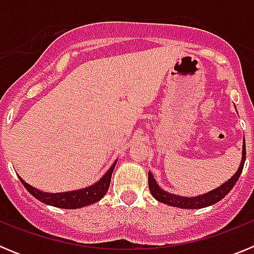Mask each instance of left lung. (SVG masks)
I'll list each match as a JSON object with an SVG mask.
<instances>
[{"instance_id":"left-lung-1","label":"left lung","mask_w":254,"mask_h":254,"mask_svg":"<svg viewBox=\"0 0 254 254\" xmlns=\"http://www.w3.org/2000/svg\"><path fill=\"white\" fill-rule=\"evenodd\" d=\"M244 161H246V140H243V151H242V161L241 165L238 168L237 173L232 178L229 179L228 182H225L224 185H221L220 187L215 188L214 190H210L207 193L201 194V196L196 197H182L177 196V194H172L167 190H161L158 186L156 181L154 179V176L149 172V188L150 192H151L152 196L158 199L159 202L167 203L169 206H174V207L179 208H202L207 207V206L214 205V203L219 202L220 199H223L226 194L232 190V188L234 187L235 183L238 182L239 177L242 174V170L244 167Z\"/></svg>"}]
</instances>
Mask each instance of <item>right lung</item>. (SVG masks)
I'll return each instance as SVG.
<instances>
[{"mask_svg":"<svg viewBox=\"0 0 254 254\" xmlns=\"http://www.w3.org/2000/svg\"><path fill=\"white\" fill-rule=\"evenodd\" d=\"M116 163L117 161H114L111 169L108 170L104 176L96 182L95 185L90 186V187L82 188V190L61 192V193H47V192H42V190L28 185L21 177H19V178L22 185H24V187L28 190L29 193L33 194L35 198L42 201L46 205H51L60 208H80L84 207V206L91 205L94 202H98L99 199H102L104 197L108 188H109V185H111L112 173H113L114 167H116Z\"/></svg>","mask_w":254,"mask_h":254,"instance_id":"obj_1","label":"right lung"}]
</instances>
